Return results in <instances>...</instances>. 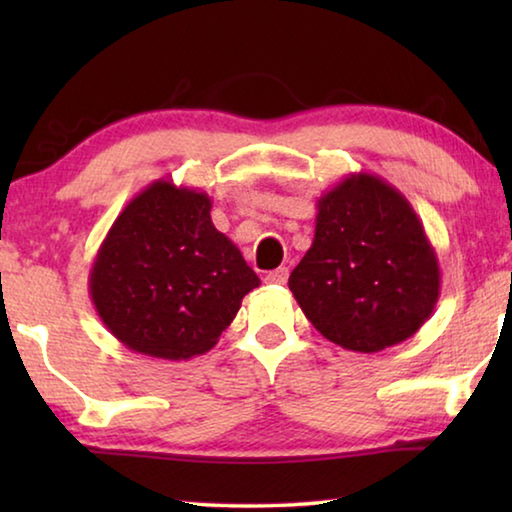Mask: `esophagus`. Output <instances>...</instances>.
Wrapping results in <instances>:
<instances>
[{
    "label": "esophagus",
    "instance_id": "34e87169",
    "mask_svg": "<svg viewBox=\"0 0 512 512\" xmlns=\"http://www.w3.org/2000/svg\"><path fill=\"white\" fill-rule=\"evenodd\" d=\"M287 277H289V268L280 266V268H275V271L268 273L264 280H266V284H284L287 282Z\"/></svg>",
    "mask_w": 512,
    "mask_h": 512
}]
</instances>
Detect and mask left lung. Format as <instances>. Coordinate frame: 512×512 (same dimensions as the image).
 <instances>
[{"mask_svg": "<svg viewBox=\"0 0 512 512\" xmlns=\"http://www.w3.org/2000/svg\"><path fill=\"white\" fill-rule=\"evenodd\" d=\"M311 248L289 289L327 341L379 352L418 332L440 296V266L411 203L372 173L318 198Z\"/></svg>", "mask_w": 512, "mask_h": 512, "instance_id": "1", "label": "left lung"}]
</instances>
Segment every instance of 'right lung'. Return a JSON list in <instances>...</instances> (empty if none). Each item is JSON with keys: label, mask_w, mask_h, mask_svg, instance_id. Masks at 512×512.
<instances>
[{"label": "right lung", "mask_w": 512, "mask_h": 512, "mask_svg": "<svg viewBox=\"0 0 512 512\" xmlns=\"http://www.w3.org/2000/svg\"><path fill=\"white\" fill-rule=\"evenodd\" d=\"M210 212L205 192L155 180L112 223L92 262L90 298L124 348L169 361L205 354L259 287Z\"/></svg>", "instance_id": "add662e5"}]
</instances>
